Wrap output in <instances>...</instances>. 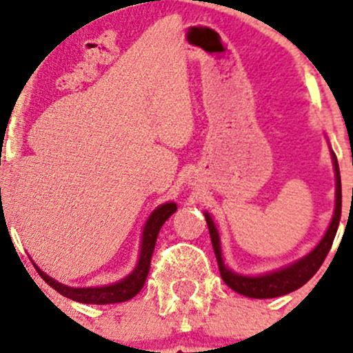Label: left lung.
Instances as JSON below:
<instances>
[{
	"label": "left lung",
	"instance_id": "1",
	"mask_svg": "<svg viewBox=\"0 0 353 353\" xmlns=\"http://www.w3.org/2000/svg\"><path fill=\"white\" fill-rule=\"evenodd\" d=\"M331 159H333V167H334V179H336V193H334V213L333 219H331L328 230L323 236V239L319 241V244L312 249L309 254H305L304 258H301L299 261L292 263V265L285 266V268H280L276 272L265 273V275L258 276H245L239 275V273H234L232 270L227 268L225 263H223L222 251H220V237L219 230H216L215 223H213L212 216L208 213H205L206 223H208V232L210 239H212L213 251H215L216 263H219L220 275H222L223 282L227 283L232 290H236L237 294L245 295V297L252 299H272V297H280V295L290 294V292L301 288L304 283H307L309 280L314 276V273L321 268L323 261L328 256L331 245H333L334 236H336L338 223H340L341 216V179H340V167H338L336 155L331 152Z\"/></svg>",
	"mask_w": 353,
	"mask_h": 353
}]
</instances>
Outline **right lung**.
Segmentation results:
<instances>
[{
	"mask_svg": "<svg viewBox=\"0 0 353 353\" xmlns=\"http://www.w3.org/2000/svg\"><path fill=\"white\" fill-rule=\"evenodd\" d=\"M177 210L176 203H163V205L157 206L148 216L147 223H145L143 236H141V248H140V258H138L137 266L133 272L123 279L121 282L112 283V285L104 287H87V288H77V287H68L63 283L56 282L49 275H46L41 268L34 263L35 270L41 275L46 283H49L56 292H59L65 297L71 299V301L81 302V304H116V302H126L133 299L138 292L141 290L147 280L148 272H150V261L152 254H154L157 236H159L160 229L165 223V220L172 215Z\"/></svg>",
	"mask_w": 353,
	"mask_h": 353,
	"instance_id": "add662e5",
	"label": "right lung"
}]
</instances>
